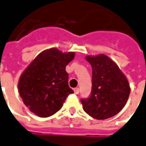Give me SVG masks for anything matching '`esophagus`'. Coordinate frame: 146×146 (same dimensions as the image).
Here are the masks:
<instances>
[{"mask_svg":"<svg viewBox=\"0 0 146 146\" xmlns=\"http://www.w3.org/2000/svg\"><path fill=\"white\" fill-rule=\"evenodd\" d=\"M74 92H75V94H76V95H78V94L80 93V89L78 88H75L74 89Z\"/></svg>","mask_w":146,"mask_h":146,"instance_id":"esophagus-1","label":"esophagus"}]
</instances>
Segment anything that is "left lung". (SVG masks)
Returning <instances> with one entry per match:
<instances>
[{
	"label": "left lung",
	"instance_id": "8db88e82",
	"mask_svg": "<svg viewBox=\"0 0 146 146\" xmlns=\"http://www.w3.org/2000/svg\"><path fill=\"white\" fill-rule=\"evenodd\" d=\"M92 67L90 97L81 100L83 108L97 120L112 117L125 106L130 94L129 81L115 62L107 55H88Z\"/></svg>",
	"mask_w": 146,
	"mask_h": 146
}]
</instances>
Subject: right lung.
Masks as SVG:
<instances>
[{"mask_svg":"<svg viewBox=\"0 0 146 146\" xmlns=\"http://www.w3.org/2000/svg\"><path fill=\"white\" fill-rule=\"evenodd\" d=\"M75 54L56 48L45 50L21 73L18 91L30 112L48 117L61 109L68 95L74 92L68 85L66 66Z\"/></svg>","mask_w":146,"mask_h":146,"instance_id":"1","label":"right lung"}]
</instances>
